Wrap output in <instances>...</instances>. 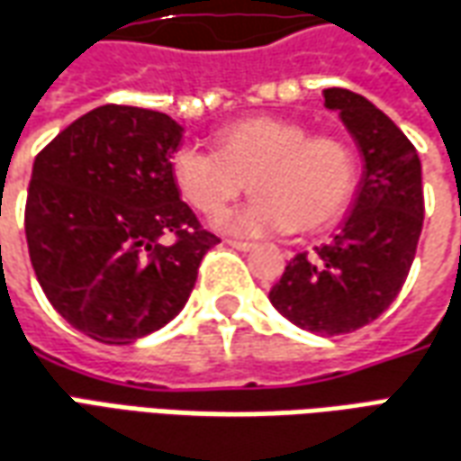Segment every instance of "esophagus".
<instances>
[{"label": "esophagus", "instance_id": "1", "mask_svg": "<svg viewBox=\"0 0 461 461\" xmlns=\"http://www.w3.org/2000/svg\"><path fill=\"white\" fill-rule=\"evenodd\" d=\"M227 244L234 247V249H240V252H249V249L254 247L252 241H241V240H227Z\"/></svg>", "mask_w": 461, "mask_h": 461}]
</instances>
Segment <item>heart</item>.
I'll return each mask as SVG.
<instances>
[{
	"label": "heart",
	"instance_id": "b5f03b06",
	"mask_svg": "<svg viewBox=\"0 0 461 461\" xmlns=\"http://www.w3.org/2000/svg\"><path fill=\"white\" fill-rule=\"evenodd\" d=\"M172 179L192 207L217 217L249 185L254 197L217 227L259 237L320 231L342 214L357 186V154L334 134H309L302 122L249 117L214 134V152L182 147Z\"/></svg>",
	"mask_w": 461,
	"mask_h": 461
}]
</instances>
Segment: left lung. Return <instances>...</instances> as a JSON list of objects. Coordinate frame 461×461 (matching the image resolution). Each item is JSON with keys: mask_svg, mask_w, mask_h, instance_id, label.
Wrapping results in <instances>:
<instances>
[{"mask_svg": "<svg viewBox=\"0 0 461 461\" xmlns=\"http://www.w3.org/2000/svg\"><path fill=\"white\" fill-rule=\"evenodd\" d=\"M324 107L339 112L365 172L342 230L286 264L269 302L302 330L334 337L375 321L397 299L417 254L424 194L420 154L382 109L339 86L324 89Z\"/></svg>", "mask_w": 461, "mask_h": 461, "instance_id": "1", "label": "left lung"}]
</instances>
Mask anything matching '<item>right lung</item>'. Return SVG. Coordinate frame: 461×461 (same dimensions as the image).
I'll return each mask as SVG.
<instances>
[{
	"mask_svg": "<svg viewBox=\"0 0 461 461\" xmlns=\"http://www.w3.org/2000/svg\"><path fill=\"white\" fill-rule=\"evenodd\" d=\"M182 131L162 112L104 104L34 159L29 259L51 307L96 342L130 344L175 320L220 244L172 179Z\"/></svg>",
	"mask_w": 461,
	"mask_h": 461,
	"instance_id": "add662e5",
	"label": "right lung"
}]
</instances>
